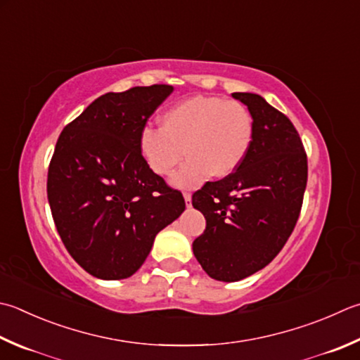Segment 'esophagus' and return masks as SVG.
Instances as JSON below:
<instances>
[{
  "label": "esophagus",
  "mask_w": 360,
  "mask_h": 360,
  "mask_svg": "<svg viewBox=\"0 0 360 360\" xmlns=\"http://www.w3.org/2000/svg\"><path fill=\"white\" fill-rule=\"evenodd\" d=\"M183 198H185L186 207H191V193H183Z\"/></svg>",
  "instance_id": "esophagus-1"
}]
</instances>
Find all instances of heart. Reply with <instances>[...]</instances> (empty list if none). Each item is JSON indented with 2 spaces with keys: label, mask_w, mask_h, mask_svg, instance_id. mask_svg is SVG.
I'll use <instances>...</instances> for the list:
<instances>
[{
  "label": "heart",
  "mask_w": 360,
  "mask_h": 360,
  "mask_svg": "<svg viewBox=\"0 0 360 360\" xmlns=\"http://www.w3.org/2000/svg\"><path fill=\"white\" fill-rule=\"evenodd\" d=\"M254 138V119L236 100L194 96L179 101L161 116V128L147 127L139 148L148 167L166 177L185 152L188 161L172 177L177 188H198L213 175L233 174L248 157Z\"/></svg>",
  "instance_id": "b5f03b06"
}]
</instances>
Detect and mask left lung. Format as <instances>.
Returning <instances> with one entry per match:
<instances>
[{
    "label": "left lung",
    "instance_id": "1",
    "mask_svg": "<svg viewBox=\"0 0 360 360\" xmlns=\"http://www.w3.org/2000/svg\"><path fill=\"white\" fill-rule=\"evenodd\" d=\"M254 119L248 157L233 174L193 194L207 219L193 252L216 281L236 282L281 252L300 218L307 185V155L290 119L263 97L233 92Z\"/></svg>",
    "mask_w": 360,
    "mask_h": 360
}]
</instances>
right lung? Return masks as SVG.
Masks as SVG:
<instances>
[{
  "label": "right lung",
  "instance_id": "add662e5",
  "mask_svg": "<svg viewBox=\"0 0 360 360\" xmlns=\"http://www.w3.org/2000/svg\"><path fill=\"white\" fill-rule=\"evenodd\" d=\"M172 86L131 87L94 100L67 125L49 167L46 194L64 246L103 281L133 276L185 199L142 157L139 136Z\"/></svg>",
  "mask_w": 360,
  "mask_h": 360
}]
</instances>
